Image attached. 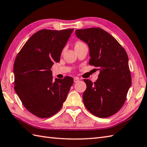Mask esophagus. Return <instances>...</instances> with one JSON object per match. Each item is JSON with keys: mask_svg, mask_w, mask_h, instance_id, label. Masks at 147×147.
<instances>
[{"mask_svg": "<svg viewBox=\"0 0 147 147\" xmlns=\"http://www.w3.org/2000/svg\"><path fill=\"white\" fill-rule=\"evenodd\" d=\"M79 81H80V78H79L78 77H75V78H74V82H78Z\"/></svg>", "mask_w": 147, "mask_h": 147, "instance_id": "34e87169", "label": "esophagus"}]
</instances>
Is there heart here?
<instances>
[{"label": "heart", "mask_w": 147, "mask_h": 147, "mask_svg": "<svg viewBox=\"0 0 147 147\" xmlns=\"http://www.w3.org/2000/svg\"><path fill=\"white\" fill-rule=\"evenodd\" d=\"M82 44H84V43H82V42H81V41H77V42L75 43V47H78V46H80V45H82Z\"/></svg>", "instance_id": "1"}]
</instances>
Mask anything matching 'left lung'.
I'll return each instance as SVG.
<instances>
[{"instance_id": "8db88e82", "label": "left lung", "mask_w": 147, "mask_h": 147, "mask_svg": "<svg viewBox=\"0 0 147 147\" xmlns=\"http://www.w3.org/2000/svg\"><path fill=\"white\" fill-rule=\"evenodd\" d=\"M75 33L88 45L89 64L100 72L94 83L84 80L87 86L84 104L94 115L109 117L122 108L131 84L127 54L115 38L100 28L78 29Z\"/></svg>"}]
</instances>
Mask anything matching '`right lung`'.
<instances>
[{
	"mask_svg": "<svg viewBox=\"0 0 147 147\" xmlns=\"http://www.w3.org/2000/svg\"><path fill=\"white\" fill-rule=\"evenodd\" d=\"M73 29H43L33 34L15 60L14 89L24 107L40 118H48L61 109L73 79L53 81L51 68L59 62L63 48Z\"/></svg>",
	"mask_w": 147,
	"mask_h": 147,
	"instance_id": "right-lung-1",
	"label": "right lung"
}]
</instances>
